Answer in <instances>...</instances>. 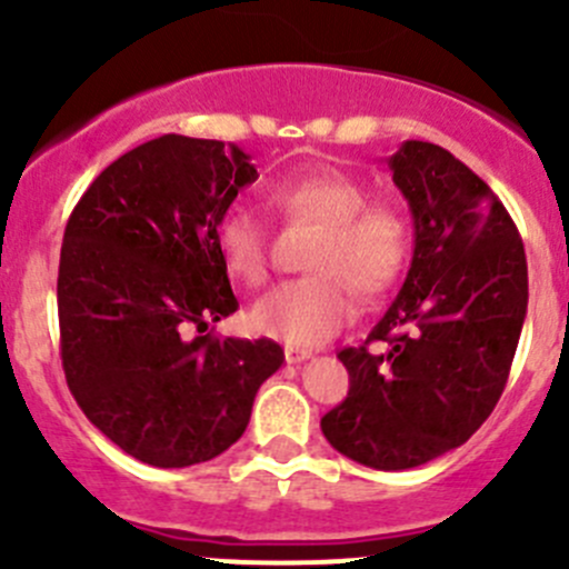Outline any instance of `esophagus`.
Instances as JSON below:
<instances>
[{"mask_svg":"<svg viewBox=\"0 0 569 569\" xmlns=\"http://www.w3.org/2000/svg\"><path fill=\"white\" fill-rule=\"evenodd\" d=\"M283 356H286V363H302V361H308V358H311V350H300V347H286L283 350Z\"/></svg>","mask_w":569,"mask_h":569,"instance_id":"esophagus-1","label":"esophagus"}]
</instances>
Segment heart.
Returning a JSON list of instances; mask_svg holds the SVG:
<instances>
[{"label":"heart","instance_id":"1","mask_svg":"<svg viewBox=\"0 0 569 569\" xmlns=\"http://www.w3.org/2000/svg\"><path fill=\"white\" fill-rule=\"evenodd\" d=\"M369 194L341 169H311L269 189V202L291 222L322 224L311 256L317 274L278 286L252 306V328L291 347L333 339L356 313V291L378 297L402 274L411 252L406 213ZM217 250L228 272L247 286L269 274V241L258 217L230 208L217 224Z\"/></svg>","mask_w":569,"mask_h":569}]
</instances>
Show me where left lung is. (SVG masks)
Masks as SVG:
<instances>
[{"label":"left lung","mask_w":569,"mask_h":569,"mask_svg":"<svg viewBox=\"0 0 569 569\" xmlns=\"http://www.w3.org/2000/svg\"><path fill=\"white\" fill-rule=\"evenodd\" d=\"M391 180L413 219L397 300L361 347H345V400L322 417L341 456L411 470L465 445L509 380L528 311V263L503 202L470 167L428 141H402ZM386 340L387 350H368Z\"/></svg>","instance_id":"8db88e82"}]
</instances>
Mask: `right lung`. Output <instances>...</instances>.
I'll return each instance as SVG.
<instances>
[{"label": "right lung", "instance_id": "1", "mask_svg": "<svg viewBox=\"0 0 569 569\" xmlns=\"http://www.w3.org/2000/svg\"><path fill=\"white\" fill-rule=\"evenodd\" d=\"M258 172L236 144L169 136L110 163L60 247L66 383L99 431L152 467H191L239 442L283 363L272 339H217L239 311L217 224Z\"/></svg>", "mask_w": 569, "mask_h": 569}]
</instances>
